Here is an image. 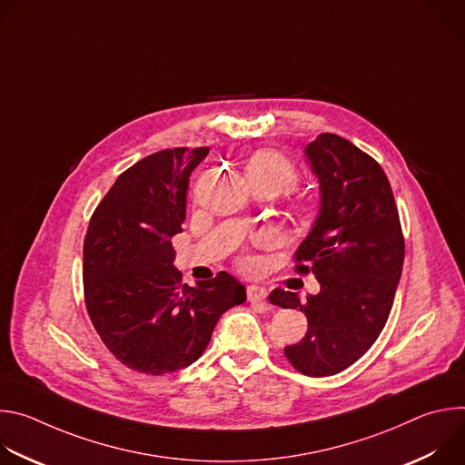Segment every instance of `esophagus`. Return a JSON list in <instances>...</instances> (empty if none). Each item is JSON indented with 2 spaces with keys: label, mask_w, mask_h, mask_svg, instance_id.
Returning a JSON list of instances; mask_svg holds the SVG:
<instances>
[{
  "label": "esophagus",
  "mask_w": 465,
  "mask_h": 465,
  "mask_svg": "<svg viewBox=\"0 0 465 465\" xmlns=\"http://www.w3.org/2000/svg\"><path fill=\"white\" fill-rule=\"evenodd\" d=\"M246 296H248V302L259 303V302H264V298H267V291H264L262 287H257V285H248L246 287Z\"/></svg>",
  "instance_id": "obj_1"
}]
</instances>
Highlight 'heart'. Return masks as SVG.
Instances as JSON below:
<instances>
[{
	"mask_svg": "<svg viewBox=\"0 0 465 465\" xmlns=\"http://www.w3.org/2000/svg\"><path fill=\"white\" fill-rule=\"evenodd\" d=\"M246 176L252 187H269L274 194L291 191L300 182L298 167L278 151H257L246 160ZM241 269L248 271L253 267L250 255L241 257Z\"/></svg>",
	"mask_w": 465,
	"mask_h": 465,
	"instance_id": "obj_1",
	"label": "heart"
}]
</instances>
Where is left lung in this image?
<instances>
[{
	"mask_svg": "<svg viewBox=\"0 0 465 465\" xmlns=\"http://www.w3.org/2000/svg\"><path fill=\"white\" fill-rule=\"evenodd\" d=\"M320 180V215L294 252V271L312 272L318 294L302 302L276 289L269 300L307 316V333L285 348L303 375H335L377 341L400 283L405 237L382 167L351 142L323 132L305 149Z\"/></svg>",
	"mask_w": 465,
	"mask_h": 465,
	"instance_id": "1",
	"label": "left lung"
}]
</instances>
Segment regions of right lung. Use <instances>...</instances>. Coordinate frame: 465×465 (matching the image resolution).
Segmentation results:
<instances>
[{
    "label": "right lung",
    "mask_w": 465,
    "mask_h": 465,
    "mask_svg": "<svg viewBox=\"0 0 465 465\" xmlns=\"http://www.w3.org/2000/svg\"><path fill=\"white\" fill-rule=\"evenodd\" d=\"M208 147L154 153L119 174L95 208L83 250L84 303L97 335L126 368L163 375L204 353L244 287L219 272L182 285L171 237L182 232L191 171Z\"/></svg>",
    "instance_id": "1"
}]
</instances>
